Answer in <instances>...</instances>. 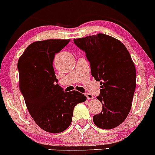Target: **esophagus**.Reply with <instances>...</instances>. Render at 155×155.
<instances>
[{
  "label": "esophagus",
  "instance_id": "esophagus-1",
  "mask_svg": "<svg viewBox=\"0 0 155 155\" xmlns=\"http://www.w3.org/2000/svg\"><path fill=\"white\" fill-rule=\"evenodd\" d=\"M85 95H86V98H87L88 99H92L94 98L93 95H91V94H89V93H86V94H85Z\"/></svg>",
  "mask_w": 155,
  "mask_h": 155
}]
</instances>
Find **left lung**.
Returning <instances> with one entry per match:
<instances>
[{
	"label": "left lung",
	"instance_id": "obj_1",
	"mask_svg": "<svg viewBox=\"0 0 155 155\" xmlns=\"http://www.w3.org/2000/svg\"><path fill=\"white\" fill-rule=\"evenodd\" d=\"M74 43L86 53L91 73L100 82L97 96L102 110L93 116L95 125L112 129L128 116L136 87V71L125 45L104 34L74 39Z\"/></svg>",
	"mask_w": 155,
	"mask_h": 155
}]
</instances>
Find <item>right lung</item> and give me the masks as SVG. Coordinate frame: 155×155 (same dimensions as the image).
Returning <instances> with one entry per match:
<instances>
[{
  "mask_svg": "<svg viewBox=\"0 0 155 155\" xmlns=\"http://www.w3.org/2000/svg\"><path fill=\"white\" fill-rule=\"evenodd\" d=\"M69 40H46L29 45L17 63L19 86L26 105L39 127L60 133L70 125L73 109L86 101L83 94L65 92L58 84L53 60Z\"/></svg>",
  "mask_w": 155,
  "mask_h": 155,
  "instance_id": "right-lung-1",
  "label": "right lung"
}]
</instances>
